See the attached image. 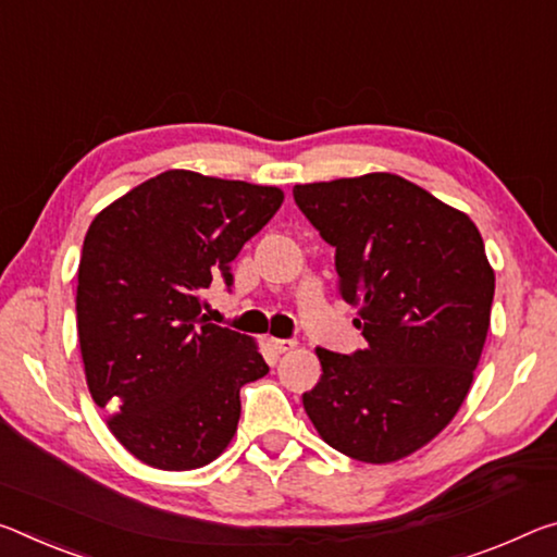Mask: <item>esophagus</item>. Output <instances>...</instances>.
<instances>
[{"instance_id": "34e87169", "label": "esophagus", "mask_w": 557, "mask_h": 557, "mask_svg": "<svg viewBox=\"0 0 557 557\" xmlns=\"http://www.w3.org/2000/svg\"><path fill=\"white\" fill-rule=\"evenodd\" d=\"M268 347L275 351V355H285V351L295 349V339H277V337H268Z\"/></svg>"}]
</instances>
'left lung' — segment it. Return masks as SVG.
<instances>
[{"label":"left lung","instance_id":"1","mask_svg":"<svg viewBox=\"0 0 557 557\" xmlns=\"http://www.w3.org/2000/svg\"><path fill=\"white\" fill-rule=\"evenodd\" d=\"M297 208L334 247L344 302L364 349L317 347L302 394L320 436L344 456L389 463L456 417L479 367L496 277L469 215L392 173L295 185Z\"/></svg>","mask_w":557,"mask_h":557}]
</instances>
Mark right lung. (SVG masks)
<instances>
[{
    "label": "right lung",
    "mask_w": 557,
    "mask_h": 557,
    "mask_svg": "<svg viewBox=\"0 0 557 557\" xmlns=\"http://www.w3.org/2000/svg\"><path fill=\"white\" fill-rule=\"evenodd\" d=\"M282 190L165 171L94 218L78 262L76 324L88 392L109 429L153 469L223 454L240 386L270 372L258 347L202 314L213 277L282 206Z\"/></svg>",
    "instance_id": "add662e5"
}]
</instances>
